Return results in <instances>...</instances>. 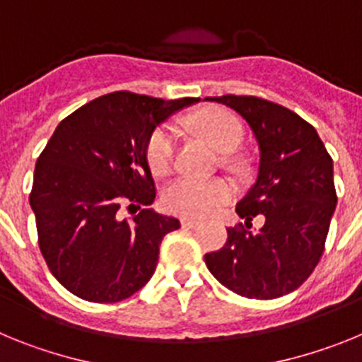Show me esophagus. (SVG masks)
I'll return each mask as SVG.
<instances>
[{
	"label": "esophagus",
	"mask_w": 362,
	"mask_h": 362,
	"mask_svg": "<svg viewBox=\"0 0 362 362\" xmlns=\"http://www.w3.org/2000/svg\"><path fill=\"white\" fill-rule=\"evenodd\" d=\"M181 225H183L185 228H197V226H199V221L185 217V219H181Z\"/></svg>",
	"instance_id": "esophagus-1"
}]
</instances>
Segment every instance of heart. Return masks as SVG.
Instances as JSON below:
<instances>
[{"label": "heart", "instance_id": "1", "mask_svg": "<svg viewBox=\"0 0 362 362\" xmlns=\"http://www.w3.org/2000/svg\"><path fill=\"white\" fill-rule=\"evenodd\" d=\"M188 129L221 153L238 148L243 139V124L238 117L219 108H206L187 121ZM177 137L170 127H159L146 141L145 158L153 175H166L175 158ZM232 188L221 179L179 177L163 190V206L183 217H203L221 204L228 203Z\"/></svg>", "mask_w": 362, "mask_h": 362}]
</instances>
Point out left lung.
I'll return each instance as SVG.
<instances>
[{"label":"left lung","instance_id":"left-lung-1","mask_svg":"<svg viewBox=\"0 0 362 362\" xmlns=\"http://www.w3.org/2000/svg\"><path fill=\"white\" fill-rule=\"evenodd\" d=\"M206 99L233 108L250 124L259 145L257 179L235 212L247 228L257 215L265 225L259 233L243 225L226 228L225 246L204 255V263L238 296H286L308 279L325 250L337 204L334 161L312 124L286 107L255 95Z\"/></svg>","mask_w":362,"mask_h":362}]
</instances>
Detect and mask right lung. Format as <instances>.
<instances>
[{
	"mask_svg": "<svg viewBox=\"0 0 362 362\" xmlns=\"http://www.w3.org/2000/svg\"><path fill=\"white\" fill-rule=\"evenodd\" d=\"M196 101L119 90L57 124L37 158L28 201L47 267L70 293L117 303L150 281L163 238L181 225L146 209L156 199L146 141L159 123ZM123 206L140 212L127 221Z\"/></svg>",
	"mask_w": 362,
	"mask_h": 362,
	"instance_id": "right-lung-1",
	"label": "right lung"
}]
</instances>
